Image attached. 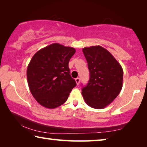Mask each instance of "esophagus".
Here are the masks:
<instances>
[{
	"instance_id": "34e87169",
	"label": "esophagus",
	"mask_w": 147,
	"mask_h": 147,
	"mask_svg": "<svg viewBox=\"0 0 147 147\" xmlns=\"http://www.w3.org/2000/svg\"><path fill=\"white\" fill-rule=\"evenodd\" d=\"M75 81H76V83L77 85H78V84H80V78H76L75 79Z\"/></svg>"
}]
</instances>
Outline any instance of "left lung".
I'll use <instances>...</instances> for the list:
<instances>
[{
	"instance_id": "1",
	"label": "left lung",
	"mask_w": 147,
	"mask_h": 147,
	"mask_svg": "<svg viewBox=\"0 0 147 147\" xmlns=\"http://www.w3.org/2000/svg\"><path fill=\"white\" fill-rule=\"evenodd\" d=\"M90 78L82 89L86 103L94 109L104 108L119 95L123 88V70L112 54L101 46L84 47Z\"/></svg>"
}]
</instances>
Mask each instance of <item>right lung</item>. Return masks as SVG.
I'll return each instance as SVG.
<instances>
[{"mask_svg":"<svg viewBox=\"0 0 147 147\" xmlns=\"http://www.w3.org/2000/svg\"><path fill=\"white\" fill-rule=\"evenodd\" d=\"M73 47L53 43L38 51L27 67L28 87L34 98L42 106L54 109L65 102L76 86L69 68L75 53Z\"/></svg>","mask_w":147,"mask_h":147,"instance_id":"right-lung-1","label":"right lung"}]
</instances>
